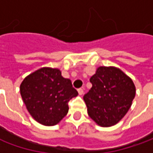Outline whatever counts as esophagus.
<instances>
[{"instance_id": "1", "label": "esophagus", "mask_w": 153, "mask_h": 153, "mask_svg": "<svg viewBox=\"0 0 153 153\" xmlns=\"http://www.w3.org/2000/svg\"><path fill=\"white\" fill-rule=\"evenodd\" d=\"M77 91H78V94H79V95H82V94H83V89H82V88H79V89H78Z\"/></svg>"}]
</instances>
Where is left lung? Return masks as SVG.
<instances>
[{
  "label": "left lung",
  "mask_w": 153,
  "mask_h": 153,
  "mask_svg": "<svg viewBox=\"0 0 153 153\" xmlns=\"http://www.w3.org/2000/svg\"><path fill=\"white\" fill-rule=\"evenodd\" d=\"M92 88L83 100L88 114L98 125L117 124L131 107L135 96L132 79L114 66H100L90 78Z\"/></svg>",
  "instance_id": "1"
}]
</instances>
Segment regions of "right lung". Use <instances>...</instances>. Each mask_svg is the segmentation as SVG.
Instances as JSON below:
<instances>
[{
  "label": "right lung",
  "instance_id": "obj_1",
  "mask_svg": "<svg viewBox=\"0 0 153 153\" xmlns=\"http://www.w3.org/2000/svg\"><path fill=\"white\" fill-rule=\"evenodd\" d=\"M20 94L33 118L45 126L58 124L66 116L71 99L77 96L71 81L57 68L42 67L27 76Z\"/></svg>",
  "mask_w": 153,
  "mask_h": 153
}]
</instances>
